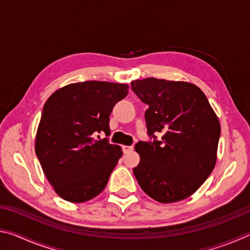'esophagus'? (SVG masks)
Instances as JSON below:
<instances>
[{
  "mask_svg": "<svg viewBox=\"0 0 250 250\" xmlns=\"http://www.w3.org/2000/svg\"><path fill=\"white\" fill-rule=\"evenodd\" d=\"M122 150H124L125 153H126V152H130L133 150V146H122Z\"/></svg>",
  "mask_w": 250,
  "mask_h": 250,
  "instance_id": "1",
  "label": "esophagus"
}]
</instances>
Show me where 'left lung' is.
Instances as JSON below:
<instances>
[{
    "mask_svg": "<svg viewBox=\"0 0 250 250\" xmlns=\"http://www.w3.org/2000/svg\"><path fill=\"white\" fill-rule=\"evenodd\" d=\"M132 90L146 111L147 133L162 140L139 141L140 155L133 174L146 195L168 204L195 193L214 170L221 125L206 96L196 84L146 78L133 80Z\"/></svg>",
    "mask_w": 250,
    "mask_h": 250,
    "instance_id": "left-lung-1",
    "label": "left lung"
}]
</instances>
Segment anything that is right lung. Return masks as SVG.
<instances>
[{
	"mask_svg": "<svg viewBox=\"0 0 250 250\" xmlns=\"http://www.w3.org/2000/svg\"><path fill=\"white\" fill-rule=\"evenodd\" d=\"M128 90L126 83L89 80L59 88L45 103L35 152L62 198L83 203L104 191L122 149L96 135L110 134V113Z\"/></svg>",
	"mask_w": 250,
	"mask_h": 250,
	"instance_id": "obj_1",
	"label": "right lung"
}]
</instances>
